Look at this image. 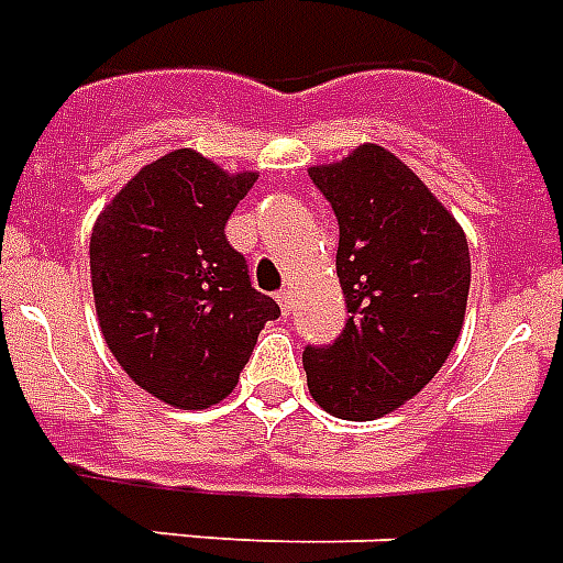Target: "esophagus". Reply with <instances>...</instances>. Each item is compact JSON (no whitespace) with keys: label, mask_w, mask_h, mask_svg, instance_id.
Instances as JSON below:
<instances>
[{"label":"esophagus","mask_w":563,"mask_h":563,"mask_svg":"<svg viewBox=\"0 0 563 563\" xmlns=\"http://www.w3.org/2000/svg\"><path fill=\"white\" fill-rule=\"evenodd\" d=\"M277 303H280L283 316H291V291L289 289L277 291Z\"/></svg>","instance_id":"esophagus-1"}]
</instances>
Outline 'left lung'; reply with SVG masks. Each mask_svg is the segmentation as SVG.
Returning <instances> with one entry per match:
<instances>
[{"instance_id":"obj_1","label":"left lung","mask_w":563,"mask_h":563,"mask_svg":"<svg viewBox=\"0 0 563 563\" xmlns=\"http://www.w3.org/2000/svg\"><path fill=\"white\" fill-rule=\"evenodd\" d=\"M309 178L339 219L344 333L307 347L312 400L333 418L376 420L429 385L459 342L471 289L462 224L388 148L365 143Z\"/></svg>"}]
</instances>
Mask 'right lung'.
<instances>
[{
	"label": "right lung",
	"instance_id": "1",
	"mask_svg": "<svg viewBox=\"0 0 563 563\" xmlns=\"http://www.w3.org/2000/svg\"><path fill=\"white\" fill-rule=\"evenodd\" d=\"M256 178L178 148L136 172L92 224L101 335L122 371L175 409L224 400L260 330L280 316L224 233Z\"/></svg>",
	"mask_w": 563,
	"mask_h": 563
}]
</instances>
